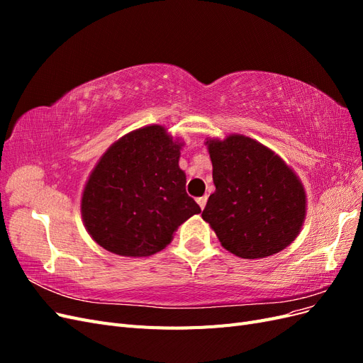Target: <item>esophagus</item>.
Instances as JSON below:
<instances>
[{
    "instance_id": "34e87169",
    "label": "esophagus",
    "mask_w": 363,
    "mask_h": 363,
    "mask_svg": "<svg viewBox=\"0 0 363 363\" xmlns=\"http://www.w3.org/2000/svg\"><path fill=\"white\" fill-rule=\"evenodd\" d=\"M196 203H199V206L201 207V208H204L206 207V203H207V196L204 195V196H200V199H196Z\"/></svg>"
}]
</instances>
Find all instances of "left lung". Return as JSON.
Here are the masks:
<instances>
[{
	"mask_svg": "<svg viewBox=\"0 0 363 363\" xmlns=\"http://www.w3.org/2000/svg\"><path fill=\"white\" fill-rule=\"evenodd\" d=\"M215 192L201 213L221 245L242 259H263L286 248L306 218L298 175L272 150L244 135L206 139Z\"/></svg>",
	"mask_w": 363,
	"mask_h": 363,
	"instance_id": "obj_1",
	"label": "left lung"
}]
</instances>
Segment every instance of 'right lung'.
<instances>
[{"label":"right lung","instance_id":"obj_1","mask_svg":"<svg viewBox=\"0 0 363 363\" xmlns=\"http://www.w3.org/2000/svg\"><path fill=\"white\" fill-rule=\"evenodd\" d=\"M184 142L163 125L130 131L96 162L82 194V218L98 245L118 256L147 257L167 247L200 206L186 194Z\"/></svg>","mask_w":363,"mask_h":363}]
</instances>
